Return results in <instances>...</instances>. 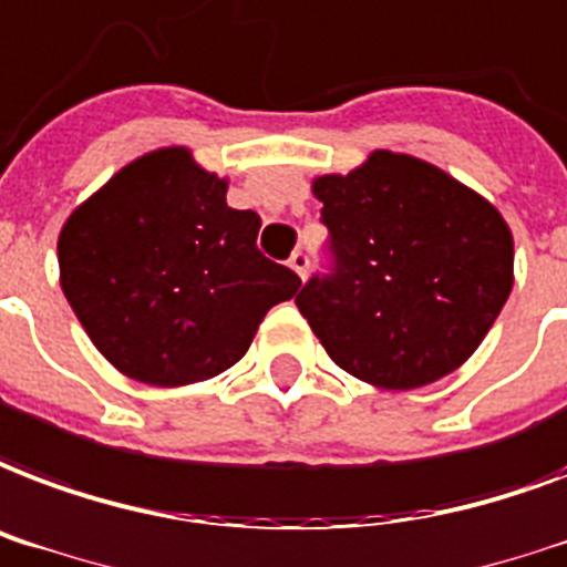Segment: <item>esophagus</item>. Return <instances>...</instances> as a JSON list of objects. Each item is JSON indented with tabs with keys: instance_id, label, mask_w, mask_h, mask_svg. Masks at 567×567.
I'll list each match as a JSON object with an SVG mask.
<instances>
[{
	"instance_id": "obj_1",
	"label": "esophagus",
	"mask_w": 567,
	"mask_h": 567,
	"mask_svg": "<svg viewBox=\"0 0 567 567\" xmlns=\"http://www.w3.org/2000/svg\"><path fill=\"white\" fill-rule=\"evenodd\" d=\"M288 265H291V270L300 276V279H306V274H309V265H312V261H309V255L302 252V249H297V252L288 258Z\"/></svg>"
}]
</instances>
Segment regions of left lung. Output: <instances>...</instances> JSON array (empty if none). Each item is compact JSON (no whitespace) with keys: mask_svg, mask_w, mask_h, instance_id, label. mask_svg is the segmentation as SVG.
<instances>
[{"mask_svg":"<svg viewBox=\"0 0 567 567\" xmlns=\"http://www.w3.org/2000/svg\"><path fill=\"white\" fill-rule=\"evenodd\" d=\"M330 270L297 309L353 378L416 389L473 357L512 293L514 244L491 202L425 159L374 151L315 181Z\"/></svg>","mask_w":567,"mask_h":567,"instance_id":"8db88e82","label":"left lung"}]
</instances>
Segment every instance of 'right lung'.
I'll use <instances>...</instances> for the list:
<instances>
[{"instance_id": "right-lung-1", "label": "right lung", "mask_w": 567, "mask_h": 567, "mask_svg": "<svg viewBox=\"0 0 567 567\" xmlns=\"http://www.w3.org/2000/svg\"><path fill=\"white\" fill-rule=\"evenodd\" d=\"M187 148L133 159L59 235L62 291L94 348L127 378L184 386L231 369L300 276L258 249L261 216Z\"/></svg>"}]
</instances>
